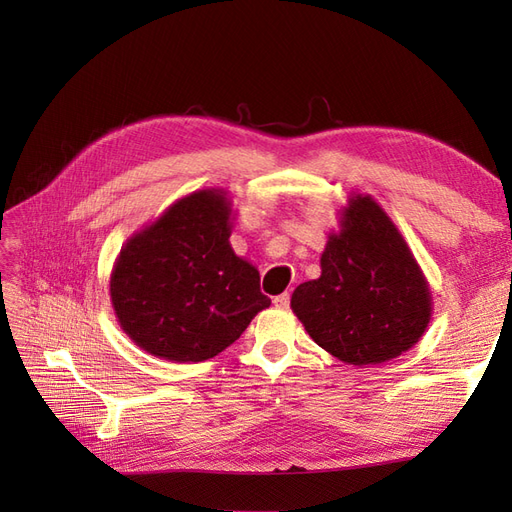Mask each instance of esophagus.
I'll return each instance as SVG.
<instances>
[{
    "label": "esophagus",
    "mask_w": 512,
    "mask_h": 512,
    "mask_svg": "<svg viewBox=\"0 0 512 512\" xmlns=\"http://www.w3.org/2000/svg\"><path fill=\"white\" fill-rule=\"evenodd\" d=\"M273 303H275V307H288L290 305V294L288 292H282V294H277V297L273 299Z\"/></svg>",
    "instance_id": "34e87169"
}]
</instances>
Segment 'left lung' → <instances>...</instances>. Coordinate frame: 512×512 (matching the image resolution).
I'll list each match as a JSON object with an SVG mask.
<instances>
[{
    "label": "left lung",
    "mask_w": 512,
    "mask_h": 512,
    "mask_svg": "<svg viewBox=\"0 0 512 512\" xmlns=\"http://www.w3.org/2000/svg\"><path fill=\"white\" fill-rule=\"evenodd\" d=\"M329 235L320 277L297 286L290 307L314 342L350 365H378L410 350L431 318L425 275L397 226L356 194Z\"/></svg>",
    "instance_id": "obj_1"
}]
</instances>
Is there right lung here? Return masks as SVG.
<instances>
[{"label":"right lung","instance_id":"add662e5","mask_svg":"<svg viewBox=\"0 0 512 512\" xmlns=\"http://www.w3.org/2000/svg\"><path fill=\"white\" fill-rule=\"evenodd\" d=\"M230 215L226 192L200 190L121 247L111 301L138 348L166 361H207L271 305L256 267L232 252Z\"/></svg>","mask_w":512,"mask_h":512}]
</instances>
